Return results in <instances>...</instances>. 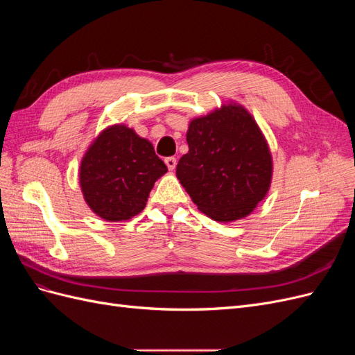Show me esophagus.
Segmentation results:
<instances>
[{"mask_svg": "<svg viewBox=\"0 0 355 355\" xmlns=\"http://www.w3.org/2000/svg\"><path fill=\"white\" fill-rule=\"evenodd\" d=\"M166 166L168 167V170H175L176 168V164H178V159L175 157H168L164 159Z\"/></svg>", "mask_w": 355, "mask_h": 355, "instance_id": "obj_1", "label": "esophagus"}]
</instances>
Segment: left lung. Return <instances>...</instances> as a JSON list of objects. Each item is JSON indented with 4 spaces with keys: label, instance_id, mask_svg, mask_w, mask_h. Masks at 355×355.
Segmentation results:
<instances>
[{
    "label": "left lung",
    "instance_id": "8db88e82",
    "mask_svg": "<svg viewBox=\"0 0 355 355\" xmlns=\"http://www.w3.org/2000/svg\"><path fill=\"white\" fill-rule=\"evenodd\" d=\"M187 142L176 176L198 210L218 222L249 216L272 179L270 146L252 114L239 103L222 105L189 123Z\"/></svg>",
    "mask_w": 355,
    "mask_h": 355
}]
</instances>
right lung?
<instances>
[{
  "instance_id": "add662e5",
  "label": "right lung",
  "mask_w": 355,
  "mask_h": 355,
  "mask_svg": "<svg viewBox=\"0 0 355 355\" xmlns=\"http://www.w3.org/2000/svg\"><path fill=\"white\" fill-rule=\"evenodd\" d=\"M167 166L153 144L124 124L106 127L84 154L80 187L87 206L110 222L141 213Z\"/></svg>"
}]
</instances>
